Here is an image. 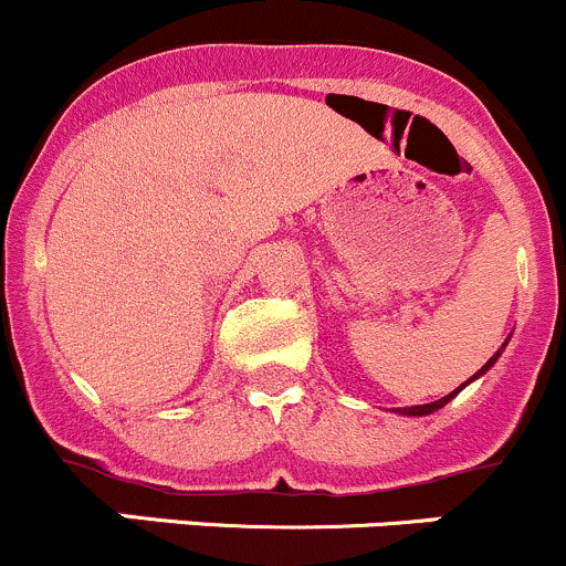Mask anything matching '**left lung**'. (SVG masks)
Segmentation results:
<instances>
[{"instance_id": "1", "label": "left lung", "mask_w": 566, "mask_h": 566, "mask_svg": "<svg viewBox=\"0 0 566 566\" xmlns=\"http://www.w3.org/2000/svg\"><path fill=\"white\" fill-rule=\"evenodd\" d=\"M499 356H501V350H499V353H495V356H493V358H490V361H488V364H484V367H482V369H479V373H476V375L488 373V369H490V367H493V364H495V358H499ZM476 375H473V378H476ZM473 378H471V380H473ZM462 386H465V384H462ZM462 386H460V389H454L452 394H447V397H443V399H436V402H427V405H413V408H399V413H405V416H427V413H432V410L443 408V405H447V402H449V399H452V397H458V394L462 391Z\"/></svg>"}]
</instances>
